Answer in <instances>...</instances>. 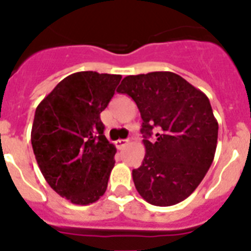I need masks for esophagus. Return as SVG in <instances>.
Masks as SVG:
<instances>
[{"instance_id": "obj_1", "label": "esophagus", "mask_w": 251, "mask_h": 251, "mask_svg": "<svg viewBox=\"0 0 251 251\" xmlns=\"http://www.w3.org/2000/svg\"><path fill=\"white\" fill-rule=\"evenodd\" d=\"M127 144H129V140H127V139H120V140H117V142H116V147H117L119 149H122Z\"/></svg>"}]
</instances>
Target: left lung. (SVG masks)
I'll list each match as a JSON object with an SVG mask.
<instances>
[{"label": "left lung", "mask_w": 251, "mask_h": 251, "mask_svg": "<svg viewBox=\"0 0 251 251\" xmlns=\"http://www.w3.org/2000/svg\"><path fill=\"white\" fill-rule=\"evenodd\" d=\"M136 103L143 125L145 155L132 170L144 201L170 207L185 201L213 162L218 122L208 97L170 71L124 77L117 89ZM156 136L151 139L152 131Z\"/></svg>", "instance_id": "obj_1"}]
</instances>
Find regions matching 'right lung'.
I'll use <instances>...</instances> for the list:
<instances>
[{"label": "right lung", "instance_id": "right-lung-1", "mask_svg": "<svg viewBox=\"0 0 251 251\" xmlns=\"http://www.w3.org/2000/svg\"><path fill=\"white\" fill-rule=\"evenodd\" d=\"M121 77L71 74L35 109L31 145L38 166L48 185L74 204L94 203L106 193L116 147L103 134L100 112Z\"/></svg>", "mask_w": 251, "mask_h": 251}]
</instances>
